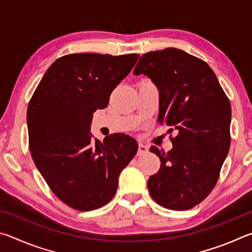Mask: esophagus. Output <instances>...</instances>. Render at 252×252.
<instances>
[{
  "mask_svg": "<svg viewBox=\"0 0 252 252\" xmlns=\"http://www.w3.org/2000/svg\"><path fill=\"white\" fill-rule=\"evenodd\" d=\"M147 152H148V148L146 146H143V144L140 143L139 148H138V156L144 155V153H147Z\"/></svg>",
  "mask_w": 252,
  "mask_h": 252,
  "instance_id": "esophagus-1",
  "label": "esophagus"
}]
</instances>
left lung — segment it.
<instances>
[{
	"label": "left lung",
	"mask_w": 252,
	"mask_h": 252,
	"mask_svg": "<svg viewBox=\"0 0 252 252\" xmlns=\"http://www.w3.org/2000/svg\"><path fill=\"white\" fill-rule=\"evenodd\" d=\"M159 90L158 122L177 130L167 153L151 147L161 167L148 180L152 199L188 210L206 199L219 179L230 147L231 106L215 72L201 59L168 48L143 54L133 71Z\"/></svg>",
	"instance_id": "8db88e82"
}]
</instances>
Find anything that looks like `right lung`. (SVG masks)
I'll return each mask as SVG.
<instances>
[{
  "label": "right lung",
  "instance_id": "obj_1",
  "mask_svg": "<svg viewBox=\"0 0 252 252\" xmlns=\"http://www.w3.org/2000/svg\"><path fill=\"white\" fill-rule=\"evenodd\" d=\"M139 54H69L52 63L30 100L29 147L53 193L79 211L103 207L116 194L120 172L138 143L126 134L93 141V113L109 104L114 88Z\"/></svg>",
  "mask_w": 252,
  "mask_h": 252
}]
</instances>
